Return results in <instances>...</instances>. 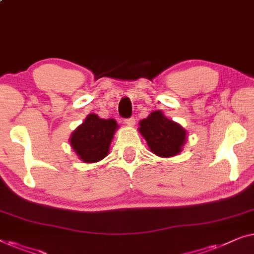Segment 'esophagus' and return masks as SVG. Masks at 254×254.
I'll return each instance as SVG.
<instances>
[{"label":"esophagus","instance_id":"esophagus-1","mask_svg":"<svg viewBox=\"0 0 254 254\" xmlns=\"http://www.w3.org/2000/svg\"><path fill=\"white\" fill-rule=\"evenodd\" d=\"M134 123H135L134 117H128V119L124 120V124H127V126H128V127L134 126Z\"/></svg>","mask_w":254,"mask_h":254}]
</instances>
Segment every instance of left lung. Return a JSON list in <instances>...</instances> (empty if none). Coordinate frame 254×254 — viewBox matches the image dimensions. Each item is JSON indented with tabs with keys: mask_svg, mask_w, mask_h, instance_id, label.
<instances>
[{
	"mask_svg": "<svg viewBox=\"0 0 254 254\" xmlns=\"http://www.w3.org/2000/svg\"><path fill=\"white\" fill-rule=\"evenodd\" d=\"M139 132L144 135L151 151L163 158L178 154L187 135V131L180 124L168 120L160 110L140 121Z\"/></svg>",
	"mask_w": 254,
	"mask_h": 254,
	"instance_id": "1",
	"label": "left lung"
}]
</instances>
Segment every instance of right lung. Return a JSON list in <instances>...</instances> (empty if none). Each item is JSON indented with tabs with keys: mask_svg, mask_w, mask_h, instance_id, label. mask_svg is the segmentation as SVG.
<instances>
[{
	"mask_svg": "<svg viewBox=\"0 0 254 254\" xmlns=\"http://www.w3.org/2000/svg\"><path fill=\"white\" fill-rule=\"evenodd\" d=\"M116 128L115 120H103L90 114L71 135L70 144L81 161L98 162L108 154Z\"/></svg>",
	"mask_w": 254,
	"mask_h": 254,
	"instance_id": "1",
	"label": "right lung"
}]
</instances>
